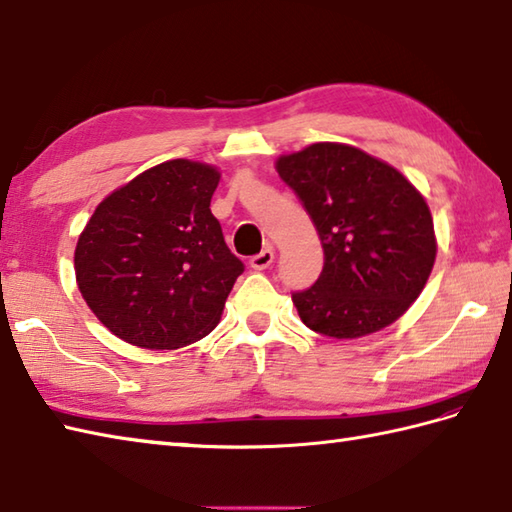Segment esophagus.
I'll return each instance as SVG.
<instances>
[{"instance_id":"34e87169","label":"esophagus","mask_w":512,"mask_h":512,"mask_svg":"<svg viewBox=\"0 0 512 512\" xmlns=\"http://www.w3.org/2000/svg\"><path fill=\"white\" fill-rule=\"evenodd\" d=\"M273 259H275V250L273 248H266V250H262V253L250 259V268H253V270H266L270 264H273Z\"/></svg>"}]
</instances>
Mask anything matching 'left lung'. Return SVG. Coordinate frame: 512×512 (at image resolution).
Here are the masks:
<instances>
[{
	"mask_svg": "<svg viewBox=\"0 0 512 512\" xmlns=\"http://www.w3.org/2000/svg\"><path fill=\"white\" fill-rule=\"evenodd\" d=\"M310 213L323 273L292 303L310 330L361 339L398 321L420 297L438 239L424 195L389 162L345 143H314L275 160Z\"/></svg>",
	"mask_w": 512,
	"mask_h": 512,
	"instance_id": "1",
	"label": "left lung"
}]
</instances>
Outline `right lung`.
<instances>
[{
	"instance_id": "1",
	"label": "right lung",
	"mask_w": 512,
	"mask_h": 512,
	"mask_svg": "<svg viewBox=\"0 0 512 512\" xmlns=\"http://www.w3.org/2000/svg\"><path fill=\"white\" fill-rule=\"evenodd\" d=\"M220 169L173 158L114 189L74 248L81 297L107 330L145 350H178L222 319L244 264L211 213Z\"/></svg>"
}]
</instances>
